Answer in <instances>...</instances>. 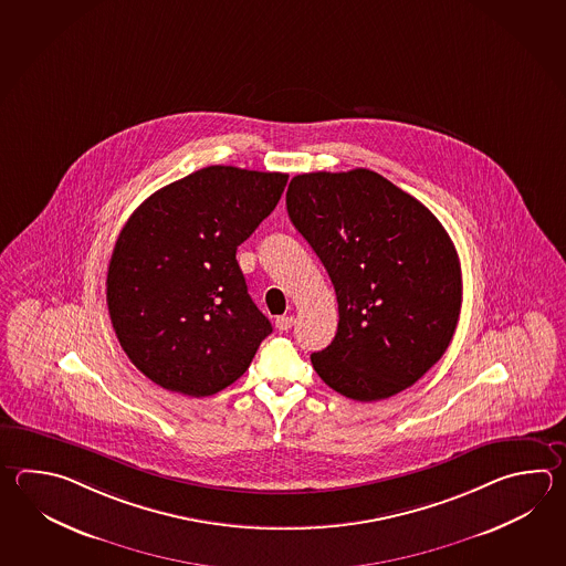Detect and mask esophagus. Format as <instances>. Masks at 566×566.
Returning <instances> with one entry per match:
<instances>
[{
    "mask_svg": "<svg viewBox=\"0 0 566 566\" xmlns=\"http://www.w3.org/2000/svg\"><path fill=\"white\" fill-rule=\"evenodd\" d=\"M294 316H277L276 318V328L280 331V333H286V331H290L292 326H294Z\"/></svg>",
    "mask_w": 566,
    "mask_h": 566,
    "instance_id": "esophagus-1",
    "label": "esophagus"
}]
</instances>
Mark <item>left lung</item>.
I'll return each mask as SVG.
<instances>
[{
    "mask_svg": "<svg viewBox=\"0 0 566 566\" xmlns=\"http://www.w3.org/2000/svg\"><path fill=\"white\" fill-rule=\"evenodd\" d=\"M290 221L321 258L338 302V331L312 365L331 389L379 401L411 387L455 333L462 268L429 209L382 175L302 174Z\"/></svg>",
    "mask_w": 566,
    "mask_h": 566,
    "instance_id": "obj_1",
    "label": "left lung"
}]
</instances>
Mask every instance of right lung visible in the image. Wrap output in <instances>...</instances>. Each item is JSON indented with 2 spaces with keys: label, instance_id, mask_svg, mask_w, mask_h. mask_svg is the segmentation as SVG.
Instances as JSON below:
<instances>
[{
  "label": "right lung",
  "instance_id": "right-lung-1",
  "mask_svg": "<svg viewBox=\"0 0 566 566\" xmlns=\"http://www.w3.org/2000/svg\"><path fill=\"white\" fill-rule=\"evenodd\" d=\"M286 181L211 165L133 211L111 255L106 304L118 343L150 381L208 397L248 370L272 324L248 294L235 250Z\"/></svg>",
  "mask_w": 566,
  "mask_h": 566
}]
</instances>
